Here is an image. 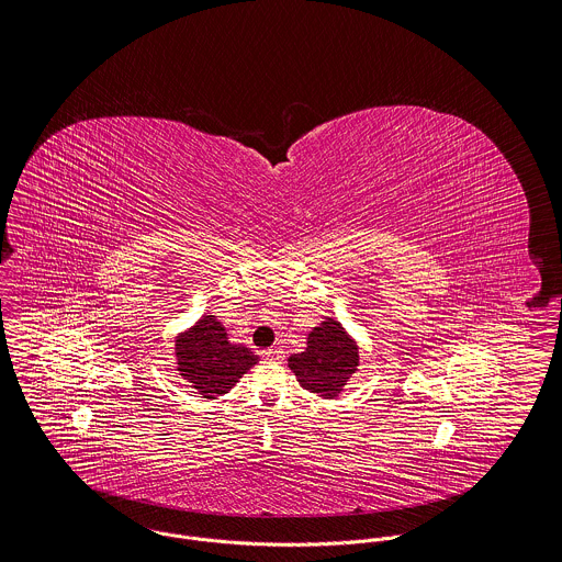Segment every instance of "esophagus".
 <instances>
[{
  "mask_svg": "<svg viewBox=\"0 0 562 562\" xmlns=\"http://www.w3.org/2000/svg\"><path fill=\"white\" fill-rule=\"evenodd\" d=\"M261 356H263L266 360H281V358H283V349H279V347H270V349L261 351Z\"/></svg>",
  "mask_w": 562,
  "mask_h": 562,
  "instance_id": "esophagus-1",
  "label": "esophagus"
}]
</instances>
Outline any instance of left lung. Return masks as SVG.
Returning <instances> with one entry per match:
<instances>
[{"instance_id":"left-lung-1","label":"left lung","mask_w":562,"mask_h":562,"mask_svg":"<svg viewBox=\"0 0 562 562\" xmlns=\"http://www.w3.org/2000/svg\"><path fill=\"white\" fill-rule=\"evenodd\" d=\"M358 347L334 318L307 336V349L288 358L299 384L321 397H336L358 369Z\"/></svg>"}]
</instances>
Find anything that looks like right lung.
Here are the masks:
<instances>
[{
  "label": "right lung",
  "instance_id": "obj_1",
  "mask_svg": "<svg viewBox=\"0 0 562 562\" xmlns=\"http://www.w3.org/2000/svg\"><path fill=\"white\" fill-rule=\"evenodd\" d=\"M224 325L215 316H202L176 340L180 375L206 400L228 393L239 378L259 362L244 345H231Z\"/></svg>",
  "mask_w": 562,
  "mask_h": 562
}]
</instances>
